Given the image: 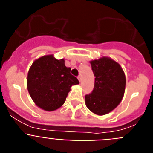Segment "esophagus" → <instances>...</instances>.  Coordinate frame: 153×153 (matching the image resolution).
<instances>
[{"label":"esophagus","instance_id":"1","mask_svg":"<svg viewBox=\"0 0 153 153\" xmlns=\"http://www.w3.org/2000/svg\"><path fill=\"white\" fill-rule=\"evenodd\" d=\"M78 79H79V82H80V81H81V76L80 75H79V76H78Z\"/></svg>","mask_w":153,"mask_h":153}]
</instances>
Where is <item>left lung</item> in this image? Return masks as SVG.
Listing matches in <instances>:
<instances>
[{
    "label": "left lung",
    "instance_id": "8db88e82",
    "mask_svg": "<svg viewBox=\"0 0 153 153\" xmlns=\"http://www.w3.org/2000/svg\"><path fill=\"white\" fill-rule=\"evenodd\" d=\"M95 83L93 91L85 96L90 111L97 115L111 112L122 100L126 87V76L120 65L103 57L90 62Z\"/></svg>",
    "mask_w": 153,
    "mask_h": 153
}]
</instances>
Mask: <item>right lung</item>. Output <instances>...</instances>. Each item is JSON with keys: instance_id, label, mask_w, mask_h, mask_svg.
<instances>
[{"instance_id": "right-lung-1", "label": "right lung", "mask_w": 153, "mask_h": 153, "mask_svg": "<svg viewBox=\"0 0 153 153\" xmlns=\"http://www.w3.org/2000/svg\"><path fill=\"white\" fill-rule=\"evenodd\" d=\"M70 70L63 59L56 60L53 55L33 62L28 72L27 90L36 106L53 111L64 103L70 87L79 83Z\"/></svg>"}]
</instances>
